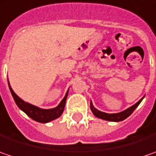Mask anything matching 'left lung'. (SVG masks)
Segmentation results:
<instances>
[{
  "label": "left lung",
  "instance_id": "left-lung-1",
  "mask_svg": "<svg viewBox=\"0 0 156 156\" xmlns=\"http://www.w3.org/2000/svg\"><path fill=\"white\" fill-rule=\"evenodd\" d=\"M141 99H140L139 101L135 104V105H132L131 107L127 108L126 110L123 111L121 112H119V113H105V112H100L97 109H95L93 107V105L91 103V109L93 114L98 117L99 119H105V120H109V121H121V120H124L125 119H126L128 116H130L132 114V112L134 111V109L140 105V103L141 102Z\"/></svg>",
  "mask_w": 156,
  "mask_h": 156
}]
</instances>
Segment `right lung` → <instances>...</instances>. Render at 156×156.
Masks as SVG:
<instances>
[{"label": "right lung", "mask_w": 156, "mask_h": 156, "mask_svg": "<svg viewBox=\"0 0 156 156\" xmlns=\"http://www.w3.org/2000/svg\"><path fill=\"white\" fill-rule=\"evenodd\" d=\"M9 89H10L11 94H12L13 98L15 99V102L16 103L17 106L21 110H23L29 117H30L32 119H34V120H36L37 122H40V123H47V122H50L51 120H53L55 119L60 117L61 114L64 112L65 101H66V98H67V95H68V91H67L66 95L65 96V98H63V100L61 101V103L58 105V107L53 108V109L45 110V109L38 108L37 106L30 105L29 103H26L25 101H23V99H21L14 92V91L11 88V86L9 85Z\"/></svg>", "instance_id": "obj_1"}]
</instances>
